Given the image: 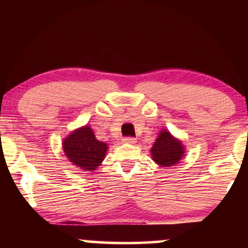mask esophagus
Masks as SVG:
<instances>
[{"label":"esophagus","mask_w":248,"mask_h":248,"mask_svg":"<svg viewBox=\"0 0 248 248\" xmlns=\"http://www.w3.org/2000/svg\"><path fill=\"white\" fill-rule=\"evenodd\" d=\"M124 143L133 144V143H135V142H136V139L132 138V136H127V138L124 139Z\"/></svg>","instance_id":"esophagus-1"}]
</instances>
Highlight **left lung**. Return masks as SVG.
Masks as SVG:
<instances>
[{"label":"left lung","instance_id":"1","mask_svg":"<svg viewBox=\"0 0 248 248\" xmlns=\"http://www.w3.org/2000/svg\"><path fill=\"white\" fill-rule=\"evenodd\" d=\"M184 154L182 143L173 139L171 134L162 130L152 148L153 160L162 167H170L178 163Z\"/></svg>","mask_w":248,"mask_h":248}]
</instances>
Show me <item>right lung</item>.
I'll return each instance as SVG.
<instances>
[{
  "label": "right lung",
  "instance_id": "1",
  "mask_svg": "<svg viewBox=\"0 0 248 248\" xmlns=\"http://www.w3.org/2000/svg\"><path fill=\"white\" fill-rule=\"evenodd\" d=\"M65 155L77 167L93 171L100 166L107 152V144L96 140L88 126L77 129L62 142Z\"/></svg>",
  "mask_w": 248,
  "mask_h": 248
}]
</instances>
